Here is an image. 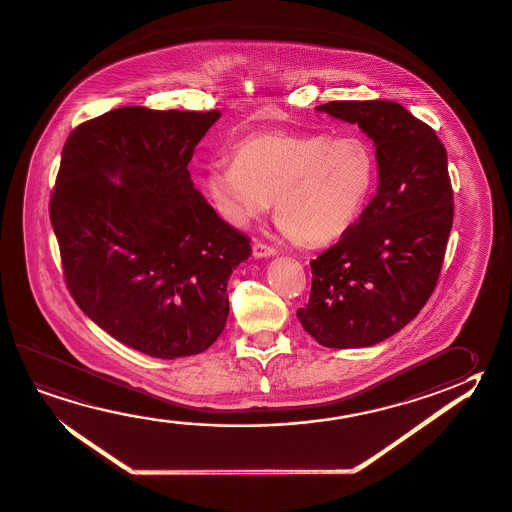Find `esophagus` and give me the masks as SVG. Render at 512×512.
Segmentation results:
<instances>
[{"label": "esophagus", "instance_id": "obj_1", "mask_svg": "<svg viewBox=\"0 0 512 512\" xmlns=\"http://www.w3.org/2000/svg\"><path fill=\"white\" fill-rule=\"evenodd\" d=\"M276 249L269 245V243L261 242V240H254L252 243V254L254 258H267V256H276Z\"/></svg>", "mask_w": 512, "mask_h": 512}]
</instances>
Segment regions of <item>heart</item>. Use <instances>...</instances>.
Here are the masks:
<instances>
[{
    "instance_id": "obj_1",
    "label": "heart",
    "mask_w": 512,
    "mask_h": 512,
    "mask_svg": "<svg viewBox=\"0 0 512 512\" xmlns=\"http://www.w3.org/2000/svg\"><path fill=\"white\" fill-rule=\"evenodd\" d=\"M229 165L204 175L209 202L231 226H247L270 208L281 233L310 247L337 242L364 211L376 159L362 139L256 132L233 148Z\"/></svg>"
}]
</instances>
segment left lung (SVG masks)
I'll return each instance as SVG.
<instances>
[{
    "label": "left lung",
    "instance_id": "left-lung-1",
    "mask_svg": "<svg viewBox=\"0 0 512 512\" xmlns=\"http://www.w3.org/2000/svg\"><path fill=\"white\" fill-rule=\"evenodd\" d=\"M373 139L380 184L362 215L312 265L297 317L321 346H374L421 312L441 274L453 224L446 148L435 130L390 100L319 105Z\"/></svg>",
    "mask_w": 512,
    "mask_h": 512
}]
</instances>
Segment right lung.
Instances as JSON below:
<instances>
[{
  "instance_id": "right-lung-1",
  "label": "right lung",
  "mask_w": 512,
  "mask_h": 512,
  "mask_svg": "<svg viewBox=\"0 0 512 512\" xmlns=\"http://www.w3.org/2000/svg\"><path fill=\"white\" fill-rule=\"evenodd\" d=\"M218 118L120 107L80 123L62 148L50 220L66 286L91 321L154 358L199 355L217 340L227 281L251 256L188 172Z\"/></svg>"
}]
</instances>
